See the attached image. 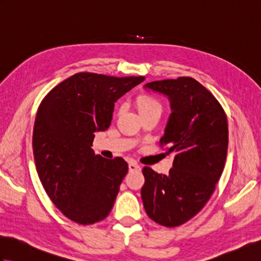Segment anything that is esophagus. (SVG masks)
<instances>
[{
  "label": "esophagus",
  "mask_w": 261,
  "mask_h": 261,
  "mask_svg": "<svg viewBox=\"0 0 261 261\" xmlns=\"http://www.w3.org/2000/svg\"><path fill=\"white\" fill-rule=\"evenodd\" d=\"M141 168H140V166L138 165L137 163H135V162H130L129 163V171H138V170H140Z\"/></svg>",
  "instance_id": "obj_1"
}]
</instances>
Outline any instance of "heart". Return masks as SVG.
<instances>
[{
    "label": "heart",
    "instance_id": "heart-1",
    "mask_svg": "<svg viewBox=\"0 0 261 261\" xmlns=\"http://www.w3.org/2000/svg\"><path fill=\"white\" fill-rule=\"evenodd\" d=\"M137 107L139 110V113L149 112V111H159V112H162V105L157 99L146 95V94H142V95L137 97Z\"/></svg>",
    "mask_w": 261,
    "mask_h": 261
}]
</instances>
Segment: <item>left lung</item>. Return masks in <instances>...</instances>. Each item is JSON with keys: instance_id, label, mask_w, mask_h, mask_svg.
Returning a JSON list of instances; mask_svg holds the SVG:
<instances>
[{"instance_id": "8db88e82", "label": "left lung", "mask_w": 261, "mask_h": 261, "mask_svg": "<svg viewBox=\"0 0 261 261\" xmlns=\"http://www.w3.org/2000/svg\"><path fill=\"white\" fill-rule=\"evenodd\" d=\"M143 87L168 98L171 113L160 142L175 157L168 175L142 169L141 198L149 218L173 228L195 216L213 194L228 152V120L213 94L192 77Z\"/></svg>"}]
</instances>
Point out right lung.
<instances>
[{
    "mask_svg": "<svg viewBox=\"0 0 261 261\" xmlns=\"http://www.w3.org/2000/svg\"><path fill=\"white\" fill-rule=\"evenodd\" d=\"M143 81L79 73L54 87L38 109L32 148L39 178L57 208L76 223L98 222L113 207L127 164L94 153V134L108 129L114 103Z\"/></svg>",
    "mask_w": 261,
    "mask_h": 261,
    "instance_id": "obj_1",
    "label": "right lung"
}]
</instances>
